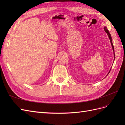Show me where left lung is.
<instances>
[{
  "label": "left lung",
  "instance_id": "1",
  "mask_svg": "<svg viewBox=\"0 0 125 125\" xmlns=\"http://www.w3.org/2000/svg\"><path fill=\"white\" fill-rule=\"evenodd\" d=\"M104 31H105V32L107 33V35H108V37H109V40H110V41H111V45H112V48H113V51H114V56H115V52H114V46H113V42H112V37H111V34H110V33H109V31H108V30L107 29V28H106V27H104ZM111 70H109V73H108V74H107V75L109 74V73H110V71H111Z\"/></svg>",
  "mask_w": 125,
  "mask_h": 125
}]
</instances>
